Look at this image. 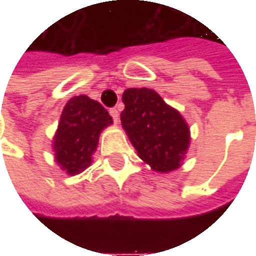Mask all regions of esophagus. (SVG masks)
Wrapping results in <instances>:
<instances>
[{
    "instance_id": "1",
    "label": "esophagus",
    "mask_w": 256,
    "mask_h": 256,
    "mask_svg": "<svg viewBox=\"0 0 256 256\" xmlns=\"http://www.w3.org/2000/svg\"><path fill=\"white\" fill-rule=\"evenodd\" d=\"M110 114H111L112 119H114L115 122H118V119H119V111H118L116 108H111V110H110Z\"/></svg>"
}]
</instances>
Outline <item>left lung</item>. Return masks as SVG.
Returning a JSON list of instances; mask_svg holds the SVG:
<instances>
[{
  "mask_svg": "<svg viewBox=\"0 0 256 256\" xmlns=\"http://www.w3.org/2000/svg\"><path fill=\"white\" fill-rule=\"evenodd\" d=\"M122 100V126L140 158L155 172H168L181 166L190 138L180 112L146 88L124 90Z\"/></svg>",
  "mask_w": 256,
  "mask_h": 256,
  "instance_id": "left-lung-1",
  "label": "left lung"
}]
</instances>
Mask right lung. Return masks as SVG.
<instances>
[{"mask_svg":"<svg viewBox=\"0 0 256 256\" xmlns=\"http://www.w3.org/2000/svg\"><path fill=\"white\" fill-rule=\"evenodd\" d=\"M112 118L98 101L88 96L72 97L64 106L53 150L58 164L70 176L79 174L92 163L101 130Z\"/></svg>","mask_w":256,"mask_h":256,"instance_id":"right-lung-1","label":"right lung"}]
</instances>
